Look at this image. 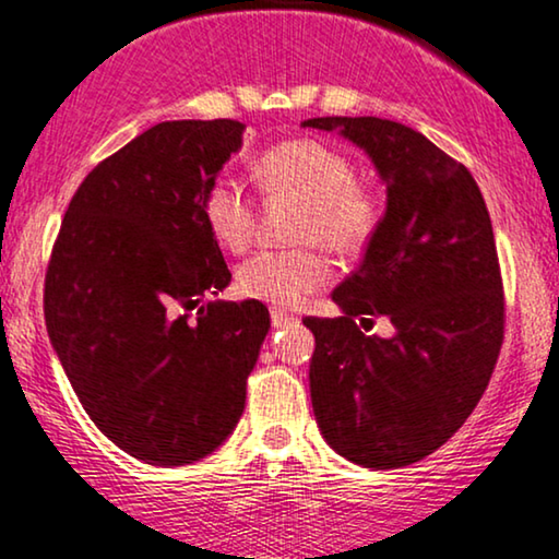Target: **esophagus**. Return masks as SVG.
I'll list each match as a JSON object with an SVG mask.
<instances>
[{
  "label": "esophagus",
  "instance_id": "34e87169",
  "mask_svg": "<svg viewBox=\"0 0 559 559\" xmlns=\"http://www.w3.org/2000/svg\"><path fill=\"white\" fill-rule=\"evenodd\" d=\"M271 324H273V330H284V326L299 324V319H296L294 314H286V311H281V309H273L271 311Z\"/></svg>",
  "mask_w": 559,
  "mask_h": 559
}]
</instances>
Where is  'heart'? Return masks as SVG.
I'll use <instances>...</instances> for the list:
<instances>
[{
	"mask_svg": "<svg viewBox=\"0 0 559 559\" xmlns=\"http://www.w3.org/2000/svg\"><path fill=\"white\" fill-rule=\"evenodd\" d=\"M252 176L265 193H286L304 202L294 242H319L337 255H355L378 225V206L366 189L355 186L353 163L319 140L299 138L273 145L255 160ZM202 212L222 248H248L255 206L240 181L217 178L204 191ZM330 278V258L314 248L265 250L237 267L240 292L273 307H299Z\"/></svg>",
	"mask_w": 559,
	"mask_h": 559,
	"instance_id": "b5f03b06",
	"label": "heart"
}]
</instances>
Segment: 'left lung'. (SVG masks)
<instances>
[{
    "instance_id": "obj_1",
    "label": "left lung",
    "mask_w": 559,
    "mask_h": 559,
    "mask_svg": "<svg viewBox=\"0 0 559 559\" xmlns=\"http://www.w3.org/2000/svg\"><path fill=\"white\" fill-rule=\"evenodd\" d=\"M301 128L349 140L385 183L366 255L332 292L342 317L304 319L317 342L309 389L319 431L355 465H412L473 414L503 342L486 202L463 163L406 124L314 117ZM373 316H389L397 332L362 333Z\"/></svg>"
}]
</instances>
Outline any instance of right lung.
Listing matches in <instances>:
<instances>
[{
	"label": "right lung",
	"mask_w": 559,
	"mask_h": 559,
	"mask_svg": "<svg viewBox=\"0 0 559 559\" xmlns=\"http://www.w3.org/2000/svg\"><path fill=\"white\" fill-rule=\"evenodd\" d=\"M242 132L235 119L145 130L84 178L50 255V345L96 427L147 465L197 463L233 435L271 330L255 299L206 301L233 273L202 199Z\"/></svg>",
	"instance_id": "right-lung-1"
}]
</instances>
